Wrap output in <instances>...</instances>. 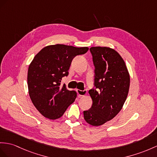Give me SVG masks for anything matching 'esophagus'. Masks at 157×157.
<instances>
[{
    "label": "esophagus",
    "instance_id": "obj_1",
    "mask_svg": "<svg viewBox=\"0 0 157 157\" xmlns=\"http://www.w3.org/2000/svg\"><path fill=\"white\" fill-rule=\"evenodd\" d=\"M76 92H77V93H78V97H79L85 96V95H86V93H87L86 90H81L76 89Z\"/></svg>",
    "mask_w": 157,
    "mask_h": 157
}]
</instances>
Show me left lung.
<instances>
[{
    "label": "left lung",
    "instance_id": "1",
    "mask_svg": "<svg viewBox=\"0 0 157 157\" xmlns=\"http://www.w3.org/2000/svg\"><path fill=\"white\" fill-rule=\"evenodd\" d=\"M90 51L95 68V88L89 91L93 100L91 108L83 114L87 123L97 127L121 111L128 93L130 76L124 60L115 50L95 47Z\"/></svg>",
    "mask_w": 157,
    "mask_h": 157
}]
</instances>
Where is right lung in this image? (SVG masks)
<instances>
[{"mask_svg": "<svg viewBox=\"0 0 157 157\" xmlns=\"http://www.w3.org/2000/svg\"><path fill=\"white\" fill-rule=\"evenodd\" d=\"M88 47H75L64 44L49 45L36 55L28 70L29 93L32 102L44 117L55 120L63 115L76 98L75 90H69L65 84L72 59L83 55Z\"/></svg>", "mask_w": 157, "mask_h": 157, "instance_id": "right-lung-1", "label": "right lung"}]
</instances>
